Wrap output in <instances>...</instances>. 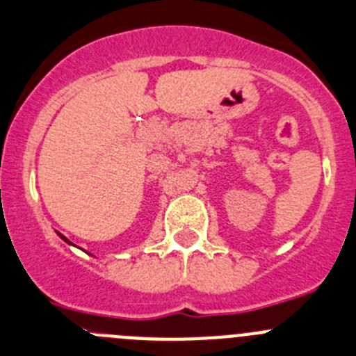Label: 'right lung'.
Here are the masks:
<instances>
[{
    "label": "right lung",
    "mask_w": 356,
    "mask_h": 356,
    "mask_svg": "<svg viewBox=\"0 0 356 356\" xmlns=\"http://www.w3.org/2000/svg\"><path fill=\"white\" fill-rule=\"evenodd\" d=\"M57 234H59V232H57ZM59 238H60V239H63V241H66V243H67V245H73V243H71V241H70V239H67V238H64V236H63V234H59Z\"/></svg>",
    "instance_id": "1"
}]
</instances>
